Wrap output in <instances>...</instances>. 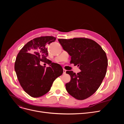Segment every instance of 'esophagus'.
<instances>
[{"instance_id":"obj_1","label":"esophagus","mask_w":124,"mask_h":124,"mask_svg":"<svg viewBox=\"0 0 124 124\" xmlns=\"http://www.w3.org/2000/svg\"><path fill=\"white\" fill-rule=\"evenodd\" d=\"M66 70H65V69H63V74H64L66 73Z\"/></svg>"}]
</instances>
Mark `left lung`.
<instances>
[{"instance_id":"obj_1","label":"left lung","mask_w":124,"mask_h":124,"mask_svg":"<svg viewBox=\"0 0 124 124\" xmlns=\"http://www.w3.org/2000/svg\"><path fill=\"white\" fill-rule=\"evenodd\" d=\"M63 49L71 56V63L78 66L81 72L67 71L71 80L66 84L67 91L78 100H84L94 93L106 76L107 55L99 45L85 38L59 39Z\"/></svg>"}]
</instances>
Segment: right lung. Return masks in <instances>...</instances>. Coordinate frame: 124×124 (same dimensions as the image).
<instances>
[{
  "mask_svg": "<svg viewBox=\"0 0 124 124\" xmlns=\"http://www.w3.org/2000/svg\"><path fill=\"white\" fill-rule=\"evenodd\" d=\"M53 36L40 37L26 43L17 54L14 69L21 86L32 97L42 96L50 91L53 82L63 73L61 66L50 62L47 44L54 42ZM42 62L50 66H41Z\"/></svg>",
  "mask_w": 124,
  "mask_h": 124,
  "instance_id": "right-lung-1",
  "label": "right lung"
}]
</instances>
